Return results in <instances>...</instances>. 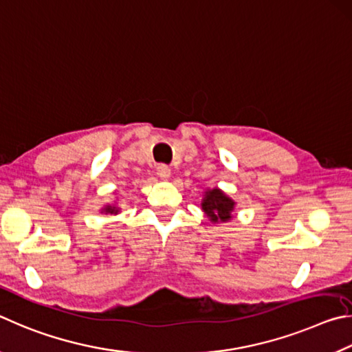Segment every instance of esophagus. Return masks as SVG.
<instances>
[{
  "mask_svg": "<svg viewBox=\"0 0 352 352\" xmlns=\"http://www.w3.org/2000/svg\"><path fill=\"white\" fill-rule=\"evenodd\" d=\"M156 173L162 181H168L170 176H171V170L166 165H159L156 168Z\"/></svg>",
  "mask_w": 352,
  "mask_h": 352,
  "instance_id": "esophagus-1",
  "label": "esophagus"
}]
</instances>
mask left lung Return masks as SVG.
<instances>
[{
  "label": "left lung",
  "mask_w": 352,
  "mask_h": 352,
  "mask_svg": "<svg viewBox=\"0 0 352 352\" xmlns=\"http://www.w3.org/2000/svg\"><path fill=\"white\" fill-rule=\"evenodd\" d=\"M235 206L236 202L218 187L206 188L202 192L201 208L208 221L213 224L229 223V221H232Z\"/></svg>",
  "instance_id": "8db88e82"
}]
</instances>
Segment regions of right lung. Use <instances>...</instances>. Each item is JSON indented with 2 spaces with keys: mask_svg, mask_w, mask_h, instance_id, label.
Instances as JSON below:
<instances>
[{
  "mask_svg": "<svg viewBox=\"0 0 352 352\" xmlns=\"http://www.w3.org/2000/svg\"><path fill=\"white\" fill-rule=\"evenodd\" d=\"M100 213H104V214H119L120 213V207L119 204L116 202H109V204H104L102 208H100Z\"/></svg>",
  "mask_w": 352,
  "mask_h": 352,
  "instance_id": "1",
  "label": "right lung"
}]
</instances>
